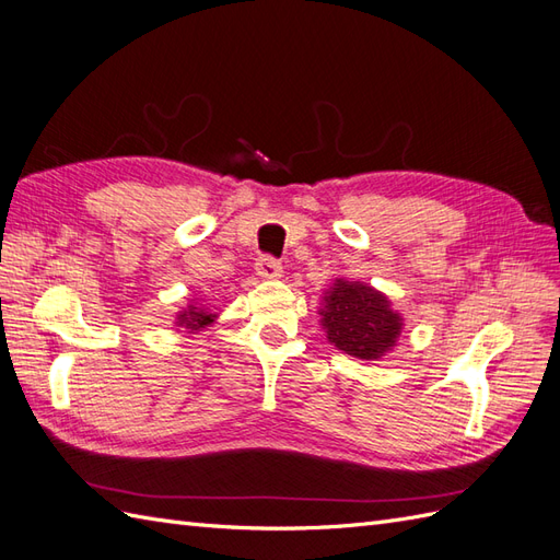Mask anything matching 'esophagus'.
Masks as SVG:
<instances>
[{"mask_svg": "<svg viewBox=\"0 0 560 560\" xmlns=\"http://www.w3.org/2000/svg\"><path fill=\"white\" fill-rule=\"evenodd\" d=\"M255 271H257V277L265 281H277L283 277V267H281V262L275 260V257H260L255 265Z\"/></svg>", "mask_w": 560, "mask_h": 560, "instance_id": "34e87169", "label": "esophagus"}]
</instances>
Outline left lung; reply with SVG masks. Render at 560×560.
<instances>
[{
    "mask_svg": "<svg viewBox=\"0 0 560 560\" xmlns=\"http://www.w3.org/2000/svg\"><path fill=\"white\" fill-rule=\"evenodd\" d=\"M322 328L331 346L357 360L376 362L388 354L402 334V314L388 295L364 281L336 279L322 300Z\"/></svg>",
    "mask_w": 560,
    "mask_h": 560,
    "instance_id": "8db88e82",
    "label": "left lung"
}]
</instances>
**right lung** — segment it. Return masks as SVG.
<instances>
[{
	"instance_id": "obj_1",
	"label": "right lung",
	"mask_w": 560,
	"mask_h": 560,
	"mask_svg": "<svg viewBox=\"0 0 560 560\" xmlns=\"http://www.w3.org/2000/svg\"><path fill=\"white\" fill-rule=\"evenodd\" d=\"M214 319H218V314L210 312L206 305L196 303V300H191L189 305L182 307L177 312L175 326L177 328H186V334H198V331H203V328L212 326Z\"/></svg>"
}]
</instances>
